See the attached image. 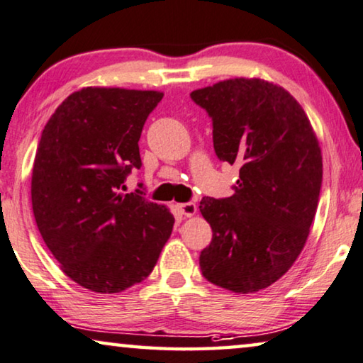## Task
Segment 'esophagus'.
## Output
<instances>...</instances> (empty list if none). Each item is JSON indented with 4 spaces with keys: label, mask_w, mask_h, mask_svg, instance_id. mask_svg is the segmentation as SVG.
Instances as JSON below:
<instances>
[{
    "label": "esophagus",
    "mask_w": 363,
    "mask_h": 363,
    "mask_svg": "<svg viewBox=\"0 0 363 363\" xmlns=\"http://www.w3.org/2000/svg\"><path fill=\"white\" fill-rule=\"evenodd\" d=\"M179 212L186 216H194L197 213V205L194 202H186V203H179L177 205Z\"/></svg>",
    "instance_id": "1"
}]
</instances>
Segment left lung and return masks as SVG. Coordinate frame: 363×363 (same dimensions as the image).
Wrapping results in <instances>:
<instances>
[{"label":"left lung","mask_w":363,"mask_h":363,"mask_svg":"<svg viewBox=\"0 0 363 363\" xmlns=\"http://www.w3.org/2000/svg\"><path fill=\"white\" fill-rule=\"evenodd\" d=\"M191 97L212 117L216 156L240 164L233 196L200 202L213 231L200 270L221 289L256 294L306 245L323 179L320 142L300 102L272 81L225 79Z\"/></svg>","instance_id":"1"}]
</instances>
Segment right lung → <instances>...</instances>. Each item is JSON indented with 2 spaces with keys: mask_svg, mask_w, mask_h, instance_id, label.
<instances>
[{
  "mask_svg": "<svg viewBox=\"0 0 363 363\" xmlns=\"http://www.w3.org/2000/svg\"><path fill=\"white\" fill-rule=\"evenodd\" d=\"M161 99V91L88 86L42 130L30 182L37 228L63 272L96 294L143 282L172 233L166 205L122 192Z\"/></svg>",
  "mask_w": 363,
  "mask_h": 363,
  "instance_id": "add662e5",
  "label": "right lung"
}]
</instances>
